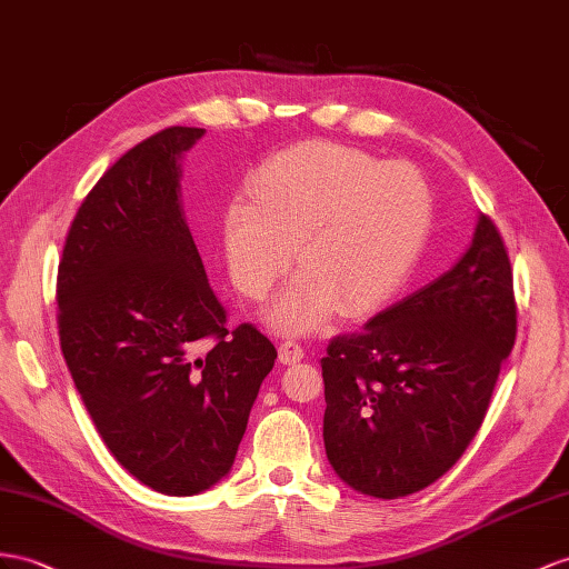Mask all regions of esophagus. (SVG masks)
<instances>
[{"mask_svg":"<svg viewBox=\"0 0 569 569\" xmlns=\"http://www.w3.org/2000/svg\"><path fill=\"white\" fill-rule=\"evenodd\" d=\"M305 358V348L296 341H283L279 346V360L283 362V366H296V362H300Z\"/></svg>","mask_w":569,"mask_h":569,"instance_id":"esophagus-1","label":"esophagus"}]
</instances>
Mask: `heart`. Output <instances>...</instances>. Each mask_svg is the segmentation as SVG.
<instances>
[{
	"mask_svg": "<svg viewBox=\"0 0 569 569\" xmlns=\"http://www.w3.org/2000/svg\"><path fill=\"white\" fill-rule=\"evenodd\" d=\"M428 180L409 163H382L341 143H302L271 156L250 199L226 211L230 281L261 300L298 247L305 269L273 300L267 322L283 333L322 327L333 308L368 312L411 271L432 223Z\"/></svg>",
	"mask_w": 569,
	"mask_h": 569,
	"instance_id": "1",
	"label": "heart"
}]
</instances>
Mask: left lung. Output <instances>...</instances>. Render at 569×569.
<instances>
[{
    "mask_svg": "<svg viewBox=\"0 0 569 569\" xmlns=\"http://www.w3.org/2000/svg\"><path fill=\"white\" fill-rule=\"evenodd\" d=\"M517 337L512 264L488 216L440 279L331 339L325 449L343 483L380 500L445 476L476 437Z\"/></svg>",
    "mask_w": 569,
    "mask_h": 569,
    "instance_id": "1",
    "label": "left lung"
}]
</instances>
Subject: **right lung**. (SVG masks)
<instances>
[{"instance_id": "1", "label": "right lung", "mask_w": 569, "mask_h": 569, "mask_svg": "<svg viewBox=\"0 0 569 569\" xmlns=\"http://www.w3.org/2000/svg\"><path fill=\"white\" fill-rule=\"evenodd\" d=\"M201 137L168 127L108 168L57 271L60 343L86 411L129 473L174 498L228 476L276 360L257 327L228 331L184 221L180 158Z\"/></svg>"}]
</instances>
